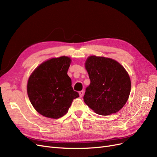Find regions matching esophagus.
I'll return each instance as SVG.
<instances>
[{"label":"esophagus","instance_id":"1","mask_svg":"<svg viewBox=\"0 0 157 157\" xmlns=\"http://www.w3.org/2000/svg\"><path fill=\"white\" fill-rule=\"evenodd\" d=\"M78 93H79V96H80V98H82V97L83 96V95H84V92L83 91V90H81V91H80Z\"/></svg>","mask_w":157,"mask_h":157}]
</instances>
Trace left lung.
<instances>
[{
  "mask_svg": "<svg viewBox=\"0 0 157 157\" xmlns=\"http://www.w3.org/2000/svg\"><path fill=\"white\" fill-rule=\"evenodd\" d=\"M90 80L84 101L99 115L116 113L130 96L131 81L127 71L117 61L105 57L90 56L85 63Z\"/></svg>",
  "mask_w": 157,
  "mask_h": 157,
  "instance_id": "obj_1",
  "label": "left lung"
}]
</instances>
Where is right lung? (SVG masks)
<instances>
[{
  "label": "right lung",
  "instance_id": "obj_1",
  "mask_svg": "<svg viewBox=\"0 0 157 157\" xmlns=\"http://www.w3.org/2000/svg\"><path fill=\"white\" fill-rule=\"evenodd\" d=\"M71 61L66 56L50 59L37 67L29 77L28 96L40 115L59 118L67 113L73 99L79 97L67 75Z\"/></svg>",
  "mask_w": 157,
  "mask_h": 157
}]
</instances>
